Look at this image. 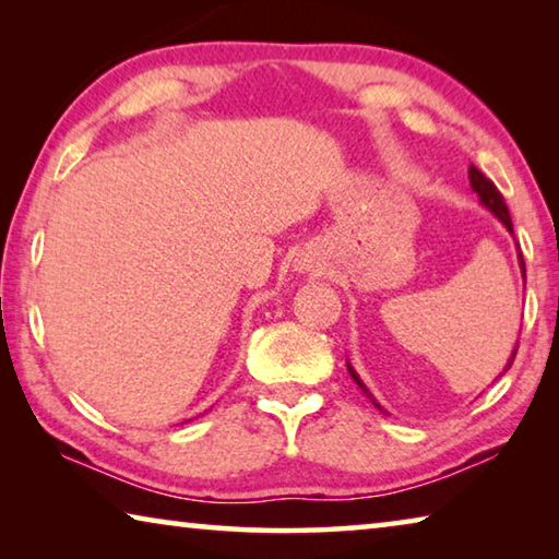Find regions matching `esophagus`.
Instances as JSON below:
<instances>
[{
    "label": "esophagus",
    "instance_id": "1",
    "mask_svg": "<svg viewBox=\"0 0 559 559\" xmlns=\"http://www.w3.org/2000/svg\"><path fill=\"white\" fill-rule=\"evenodd\" d=\"M323 269V263H320L316 257H308V253H302L296 261H293V271L298 273H308V271H320Z\"/></svg>",
    "mask_w": 559,
    "mask_h": 559
}]
</instances>
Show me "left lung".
<instances>
[{"instance_id":"left-lung-1","label":"left lung","mask_w":559,"mask_h":559,"mask_svg":"<svg viewBox=\"0 0 559 559\" xmlns=\"http://www.w3.org/2000/svg\"><path fill=\"white\" fill-rule=\"evenodd\" d=\"M468 179H471V189H473V192H476L478 194V200H480V204H484L486 206V210L490 212V214H493V216H498V219L500 222H503V226H506V229L510 231V234H513V222H510V212H508V204L503 202V194H500L498 192V187L493 185V182H490V179L484 175V173H480V169H476V167H468ZM518 261H520V271H523V276H525V263H523V253H518ZM515 353H518V345H515V349H513V353H510V359H508V365H506V370H508V367L510 365H513V359H515ZM347 370H349V377H353V380L357 382V386H359V390H362L367 396H370V402L377 406V409H380V412H384L382 409V404L380 402H377L374 400V396H372V392L370 390H367V386H365V382L362 380H359V374L355 372V367L353 365H349L347 362ZM503 370V372H506ZM386 414V412H384Z\"/></svg>"}]
</instances>
